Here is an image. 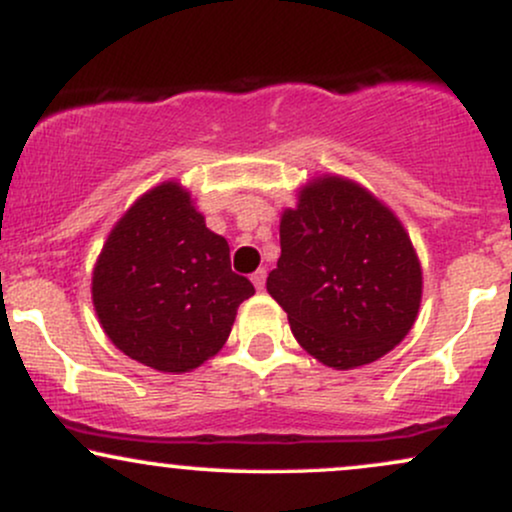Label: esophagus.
Wrapping results in <instances>:
<instances>
[{
  "mask_svg": "<svg viewBox=\"0 0 512 512\" xmlns=\"http://www.w3.org/2000/svg\"><path fill=\"white\" fill-rule=\"evenodd\" d=\"M250 279H252V284H255V289L262 291L264 289V281H267V269H257V272L252 274Z\"/></svg>",
  "mask_w": 512,
  "mask_h": 512,
  "instance_id": "1",
  "label": "esophagus"
}]
</instances>
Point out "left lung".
Here are the masks:
<instances>
[{"label": "left lung", "mask_w": 512, "mask_h": 512, "mask_svg": "<svg viewBox=\"0 0 512 512\" xmlns=\"http://www.w3.org/2000/svg\"><path fill=\"white\" fill-rule=\"evenodd\" d=\"M267 291L293 337L337 370L378 361L407 337L421 267L402 223L356 182L322 178L284 211Z\"/></svg>", "instance_id": "8db88e82"}]
</instances>
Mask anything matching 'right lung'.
<instances>
[{
    "mask_svg": "<svg viewBox=\"0 0 512 512\" xmlns=\"http://www.w3.org/2000/svg\"><path fill=\"white\" fill-rule=\"evenodd\" d=\"M255 293L231 269L190 195L158 185L117 221L93 269V305L122 354L185 373L226 344L238 305Z\"/></svg>",
    "mask_w": 512,
    "mask_h": 512,
    "instance_id": "1",
    "label": "right lung"
}]
</instances>
